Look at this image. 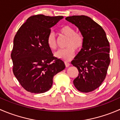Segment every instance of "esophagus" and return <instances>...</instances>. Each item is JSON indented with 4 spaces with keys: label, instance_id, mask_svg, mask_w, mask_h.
<instances>
[{
    "label": "esophagus",
    "instance_id": "1",
    "mask_svg": "<svg viewBox=\"0 0 120 120\" xmlns=\"http://www.w3.org/2000/svg\"><path fill=\"white\" fill-rule=\"evenodd\" d=\"M70 65V64L69 63H67V62H65V66H66V67H68V66Z\"/></svg>",
    "mask_w": 120,
    "mask_h": 120
}]
</instances>
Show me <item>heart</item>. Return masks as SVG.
I'll return each instance as SVG.
<instances>
[{"instance_id":"b5f03b06","label":"heart","mask_w":120,"mask_h":120,"mask_svg":"<svg viewBox=\"0 0 120 120\" xmlns=\"http://www.w3.org/2000/svg\"><path fill=\"white\" fill-rule=\"evenodd\" d=\"M59 32L61 34L68 38L66 45L67 48L58 50L55 53V56L64 61H69L74 57L75 50L79 51L81 49L83 45V39L80 34L76 33L73 27L70 26H63L60 28ZM47 44L52 50L57 48L56 39L53 32H50L47 36Z\"/></svg>"}]
</instances>
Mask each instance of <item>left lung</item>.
<instances>
[{
    "instance_id": "8db88e82",
    "label": "left lung",
    "mask_w": 120,
    "mask_h": 120,
    "mask_svg": "<svg viewBox=\"0 0 120 120\" xmlns=\"http://www.w3.org/2000/svg\"><path fill=\"white\" fill-rule=\"evenodd\" d=\"M66 20L79 29L83 38L82 49L71 61L79 72L73 84L81 92H91L106 77L110 63V44L104 29L90 17L73 16Z\"/></svg>"
}]
</instances>
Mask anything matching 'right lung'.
<instances>
[{
	"mask_svg": "<svg viewBox=\"0 0 120 120\" xmlns=\"http://www.w3.org/2000/svg\"><path fill=\"white\" fill-rule=\"evenodd\" d=\"M63 18L62 16H32L15 35L11 53L13 71L26 91L35 94L47 91L53 84L54 75L66 67L63 60L53 56L47 44L51 27Z\"/></svg>",
	"mask_w": 120,
	"mask_h": 120,
	"instance_id": "right-lung-1",
	"label": "right lung"
}]
</instances>
